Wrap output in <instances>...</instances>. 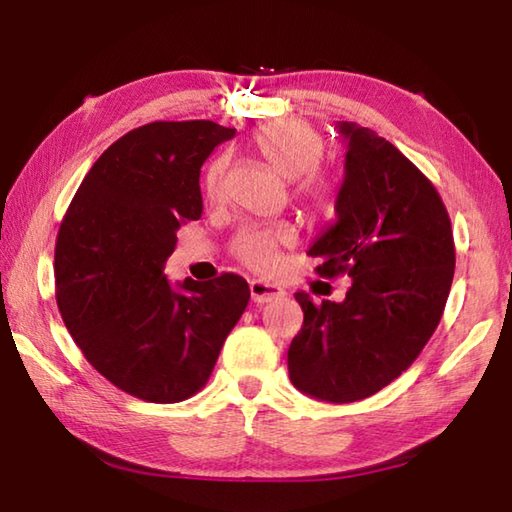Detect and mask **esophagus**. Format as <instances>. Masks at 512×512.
Listing matches in <instances>:
<instances>
[{
    "label": "esophagus",
    "instance_id": "esophagus-1",
    "mask_svg": "<svg viewBox=\"0 0 512 512\" xmlns=\"http://www.w3.org/2000/svg\"><path fill=\"white\" fill-rule=\"evenodd\" d=\"M284 288L271 284V282H264V280H253L250 282V297H253L255 304H266V302H273L277 297H284Z\"/></svg>",
    "mask_w": 512,
    "mask_h": 512
}]
</instances>
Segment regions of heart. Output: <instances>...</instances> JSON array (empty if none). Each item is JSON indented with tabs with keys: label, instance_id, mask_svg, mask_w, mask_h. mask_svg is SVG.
<instances>
[{
	"label": "heart",
	"instance_id": "obj_1",
	"mask_svg": "<svg viewBox=\"0 0 512 512\" xmlns=\"http://www.w3.org/2000/svg\"><path fill=\"white\" fill-rule=\"evenodd\" d=\"M253 145L259 156L284 179L297 182V197L313 210H327L331 206V185L315 174L324 143L320 134L302 120H271L253 132ZM228 170L226 156L212 159L203 174V192L208 199H219L224 192ZM295 239L291 228H250L241 232L235 241V255L246 266L259 273L273 271L280 262V246Z\"/></svg>",
	"mask_w": 512,
	"mask_h": 512
}]
</instances>
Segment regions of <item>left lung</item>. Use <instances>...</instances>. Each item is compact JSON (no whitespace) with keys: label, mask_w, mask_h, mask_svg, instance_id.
Masks as SVG:
<instances>
[{"label":"left lung","mask_w":512,"mask_h":512,"mask_svg":"<svg viewBox=\"0 0 512 512\" xmlns=\"http://www.w3.org/2000/svg\"><path fill=\"white\" fill-rule=\"evenodd\" d=\"M347 141L336 221L313 241L320 275L351 277L342 302L295 293L304 324L288 347L302 394L353 403L376 394L423 351L448 302L454 239L434 185L383 136L340 120Z\"/></svg>","instance_id":"left-lung-1"}]
</instances>
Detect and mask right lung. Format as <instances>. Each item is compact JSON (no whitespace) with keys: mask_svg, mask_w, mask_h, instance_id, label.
Returning a JSON list of instances; mask_svg holds the SVG:
<instances>
[{"mask_svg":"<svg viewBox=\"0 0 512 512\" xmlns=\"http://www.w3.org/2000/svg\"><path fill=\"white\" fill-rule=\"evenodd\" d=\"M235 129L212 120L150 123L109 145L73 197L55 244V300L85 358L150 403L208 383L250 300L244 277L172 286L176 230L201 217V165Z\"/></svg>","mask_w":512,"mask_h":512,"instance_id":"1","label":"right lung"}]
</instances>
